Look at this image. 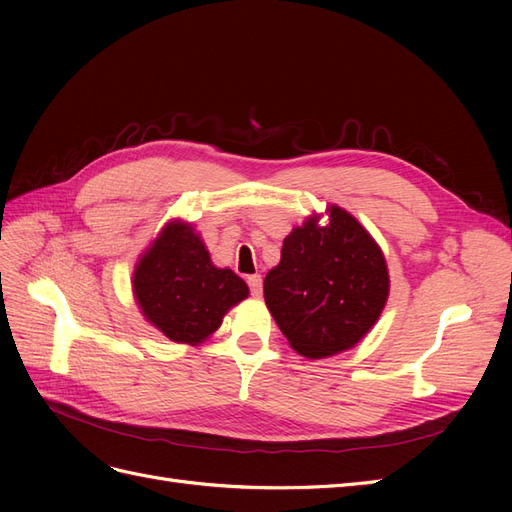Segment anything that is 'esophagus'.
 <instances>
[{
    "label": "esophagus",
    "mask_w": 512,
    "mask_h": 512,
    "mask_svg": "<svg viewBox=\"0 0 512 512\" xmlns=\"http://www.w3.org/2000/svg\"><path fill=\"white\" fill-rule=\"evenodd\" d=\"M247 284H250V290H252L254 297H260V294H262V277L258 273H254V275L247 277Z\"/></svg>",
    "instance_id": "34e87169"
}]
</instances>
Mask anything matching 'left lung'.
Wrapping results in <instances>:
<instances>
[{
  "instance_id": "left-lung-1",
  "label": "left lung",
  "mask_w": 512,
  "mask_h": 512,
  "mask_svg": "<svg viewBox=\"0 0 512 512\" xmlns=\"http://www.w3.org/2000/svg\"><path fill=\"white\" fill-rule=\"evenodd\" d=\"M327 224L309 215L284 239L280 265L265 277V303L288 344L305 359L354 348L389 299V267L376 239L346 209Z\"/></svg>"
}]
</instances>
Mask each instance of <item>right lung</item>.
I'll return each mask as SVG.
<instances>
[{"instance_id":"1","label":"right lung","mask_w":512,"mask_h":512,"mask_svg":"<svg viewBox=\"0 0 512 512\" xmlns=\"http://www.w3.org/2000/svg\"><path fill=\"white\" fill-rule=\"evenodd\" d=\"M132 292L151 327L170 342L198 346L220 329L228 309L247 299L250 288L232 269L213 265L190 222L170 220L138 256Z\"/></svg>"}]
</instances>
